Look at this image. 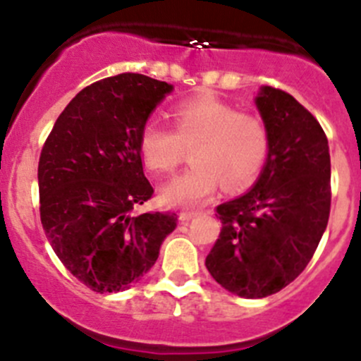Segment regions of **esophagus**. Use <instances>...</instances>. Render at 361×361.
<instances>
[{"label":"esophagus","mask_w":361,"mask_h":361,"mask_svg":"<svg viewBox=\"0 0 361 361\" xmlns=\"http://www.w3.org/2000/svg\"><path fill=\"white\" fill-rule=\"evenodd\" d=\"M197 214H201V213H199V211H181L180 220L183 221V224H187V221H190L192 218H195Z\"/></svg>","instance_id":"obj_1"}]
</instances>
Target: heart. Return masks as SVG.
<instances>
[{
    "instance_id": "b5f03b06",
    "label": "heart",
    "mask_w": 361,
    "mask_h": 361,
    "mask_svg": "<svg viewBox=\"0 0 361 361\" xmlns=\"http://www.w3.org/2000/svg\"><path fill=\"white\" fill-rule=\"evenodd\" d=\"M194 147V166L164 187L171 206L197 207L214 195L220 181L227 190L250 187L265 166L271 136L264 120L235 111L214 96L181 101L173 110V129L148 122L140 134V154L154 173H171Z\"/></svg>"
}]
</instances>
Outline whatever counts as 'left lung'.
<instances>
[{
  "label": "left lung",
  "mask_w": 361,
  "mask_h": 361,
  "mask_svg": "<svg viewBox=\"0 0 361 361\" xmlns=\"http://www.w3.org/2000/svg\"><path fill=\"white\" fill-rule=\"evenodd\" d=\"M257 106L271 147L248 194L216 207L221 231L206 257L209 274L246 298L272 295L311 262L330 216L329 140L293 96L264 87Z\"/></svg>",
  "instance_id": "obj_1"
}]
</instances>
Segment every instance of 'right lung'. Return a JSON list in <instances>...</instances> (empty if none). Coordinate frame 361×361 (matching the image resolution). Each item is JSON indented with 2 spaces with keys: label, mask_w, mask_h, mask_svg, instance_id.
<instances>
[{
  "label": "right lung",
  "mask_w": 361,
  "mask_h": 361,
  "mask_svg": "<svg viewBox=\"0 0 361 361\" xmlns=\"http://www.w3.org/2000/svg\"><path fill=\"white\" fill-rule=\"evenodd\" d=\"M173 85L120 73L80 90L54 123L38 164L39 218L64 267L97 293L137 283L178 214H136L154 195L140 154L148 115Z\"/></svg>",
  "instance_id": "obj_1"
}]
</instances>
